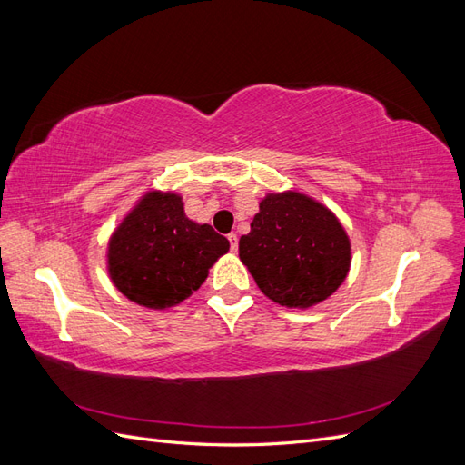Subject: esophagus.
I'll use <instances>...</instances> for the list:
<instances>
[{"mask_svg": "<svg viewBox=\"0 0 465 465\" xmlns=\"http://www.w3.org/2000/svg\"><path fill=\"white\" fill-rule=\"evenodd\" d=\"M227 238H229V242H231V250L236 252L238 250V236L234 232H231Z\"/></svg>", "mask_w": 465, "mask_h": 465, "instance_id": "esophagus-1", "label": "esophagus"}]
</instances>
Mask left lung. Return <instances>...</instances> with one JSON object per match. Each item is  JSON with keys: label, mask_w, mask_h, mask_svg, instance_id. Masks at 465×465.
Listing matches in <instances>:
<instances>
[{"label": "left lung", "mask_w": 465, "mask_h": 465, "mask_svg": "<svg viewBox=\"0 0 465 465\" xmlns=\"http://www.w3.org/2000/svg\"><path fill=\"white\" fill-rule=\"evenodd\" d=\"M238 256L256 285L287 308L316 306L330 299L351 267V242L340 219L301 192L267 193L241 236Z\"/></svg>", "instance_id": "8db88e82"}]
</instances>
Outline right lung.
Returning <instances> with one entry per match:
<instances>
[{"label": "right lung", "mask_w": 465, "mask_h": 465, "mask_svg": "<svg viewBox=\"0 0 465 465\" xmlns=\"http://www.w3.org/2000/svg\"><path fill=\"white\" fill-rule=\"evenodd\" d=\"M229 246L211 224L186 217L180 193L149 190L112 232L106 270L125 299L166 311L202 287Z\"/></svg>", "instance_id": "obj_1"}]
</instances>
